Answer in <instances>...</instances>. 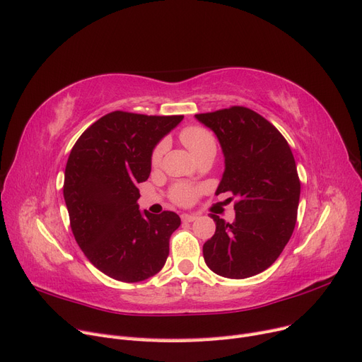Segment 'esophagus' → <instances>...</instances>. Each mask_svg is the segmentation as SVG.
Segmentation results:
<instances>
[{
  "mask_svg": "<svg viewBox=\"0 0 362 362\" xmlns=\"http://www.w3.org/2000/svg\"><path fill=\"white\" fill-rule=\"evenodd\" d=\"M196 218H198V216L196 214H182L181 216L182 222H193V221H196Z\"/></svg>",
  "mask_w": 362,
  "mask_h": 362,
  "instance_id": "esophagus-1",
  "label": "esophagus"
}]
</instances>
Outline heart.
<instances>
[{"label":"heart","mask_w":362,"mask_h":362,"mask_svg":"<svg viewBox=\"0 0 362 362\" xmlns=\"http://www.w3.org/2000/svg\"><path fill=\"white\" fill-rule=\"evenodd\" d=\"M180 139L185 145V148H187L196 158H199L208 151H216V139H214L211 131L204 128V127H199V125L185 127L180 133ZM166 149H168L166 140L158 141L156 148L152 149V154H151V166L152 168L160 166ZM202 190L204 189L199 187V185L177 182L172 185L169 196L175 204H178L181 206H189L196 199H198V196L202 193Z\"/></svg>","instance_id":"heart-1"}]
</instances>
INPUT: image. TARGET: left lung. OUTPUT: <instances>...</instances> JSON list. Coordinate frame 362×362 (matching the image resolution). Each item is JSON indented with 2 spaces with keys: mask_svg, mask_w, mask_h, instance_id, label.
Wrapping results in <instances>:
<instances>
[{
  "mask_svg": "<svg viewBox=\"0 0 362 362\" xmlns=\"http://www.w3.org/2000/svg\"><path fill=\"white\" fill-rule=\"evenodd\" d=\"M196 119L214 131L225 156L216 194L229 192L237 198L234 222L210 214L216 233L202 247L204 259L225 278L258 275L278 259L296 226L300 181L293 152L276 127L247 107Z\"/></svg>",
  "mask_w": 362,
  "mask_h": 362,
  "instance_id": "8db88e82",
  "label": "left lung"
}]
</instances>
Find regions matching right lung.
Listing matches in <instances>:
<instances>
[{
	"label": "right lung",
	"instance_id": "add662e5",
	"mask_svg": "<svg viewBox=\"0 0 362 362\" xmlns=\"http://www.w3.org/2000/svg\"><path fill=\"white\" fill-rule=\"evenodd\" d=\"M182 117L112 112L71 151L63 196L72 234L87 259L116 281L148 279L168 259L181 218L173 211L141 213L137 184L149 177L152 149Z\"/></svg>",
	"mask_w": 362,
	"mask_h": 362
}]
</instances>
